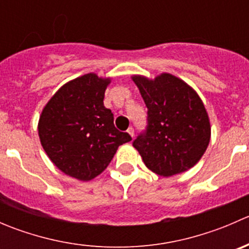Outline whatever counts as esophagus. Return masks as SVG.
I'll use <instances>...</instances> for the list:
<instances>
[{"instance_id": "1", "label": "esophagus", "mask_w": 249, "mask_h": 249, "mask_svg": "<svg viewBox=\"0 0 249 249\" xmlns=\"http://www.w3.org/2000/svg\"><path fill=\"white\" fill-rule=\"evenodd\" d=\"M127 134H129V135H130V136H131V137H134L135 132H134V129H132V127H131V126H130V127H129V129H127Z\"/></svg>"}]
</instances>
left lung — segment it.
<instances>
[{
	"label": "left lung",
	"instance_id": "left-lung-1",
	"mask_svg": "<svg viewBox=\"0 0 249 249\" xmlns=\"http://www.w3.org/2000/svg\"><path fill=\"white\" fill-rule=\"evenodd\" d=\"M148 108V129L134 141L145 166L161 177L188 171L205 154L211 123L199 94L167 72L131 76Z\"/></svg>",
	"mask_w": 249,
	"mask_h": 249
}]
</instances>
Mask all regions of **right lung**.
I'll return each instance as SVG.
<instances>
[{
    "mask_svg": "<svg viewBox=\"0 0 249 249\" xmlns=\"http://www.w3.org/2000/svg\"><path fill=\"white\" fill-rule=\"evenodd\" d=\"M110 77L94 72L65 83L47 102L38 120V136L53 164L82 182L105 171L119 145L130 142L115 129L110 109L104 106Z\"/></svg>",
    "mask_w": 249,
    "mask_h": 249,
    "instance_id": "add662e5",
    "label": "right lung"
}]
</instances>
